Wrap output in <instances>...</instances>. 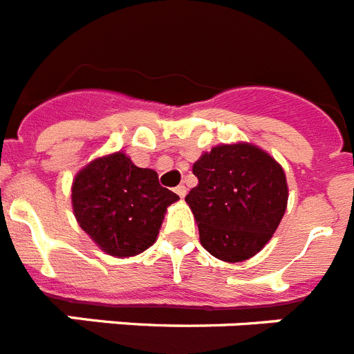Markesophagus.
I'll use <instances>...</instances> for the list:
<instances>
[{"label": "esophagus", "instance_id": "1", "mask_svg": "<svg viewBox=\"0 0 354 354\" xmlns=\"http://www.w3.org/2000/svg\"><path fill=\"white\" fill-rule=\"evenodd\" d=\"M174 192H176V194L183 200V198H185V194H187V187L185 185H178L176 189H174Z\"/></svg>", "mask_w": 354, "mask_h": 354}]
</instances>
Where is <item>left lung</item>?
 Masks as SVG:
<instances>
[{
	"instance_id": "obj_1",
	"label": "left lung",
	"mask_w": 354,
	"mask_h": 354,
	"mask_svg": "<svg viewBox=\"0 0 354 354\" xmlns=\"http://www.w3.org/2000/svg\"><path fill=\"white\" fill-rule=\"evenodd\" d=\"M192 172L198 185L185 201L205 250L232 264L259 254L286 212L283 165L257 145L236 142L201 154Z\"/></svg>"
}]
</instances>
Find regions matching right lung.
Listing matches in <instances>:
<instances>
[{
    "label": "right lung",
    "instance_id": "1",
    "mask_svg": "<svg viewBox=\"0 0 354 354\" xmlns=\"http://www.w3.org/2000/svg\"><path fill=\"white\" fill-rule=\"evenodd\" d=\"M178 194L158 183L124 151L91 160L71 183V207L79 227L108 255L124 259L142 254L158 237L167 207Z\"/></svg>",
    "mask_w": 354,
    "mask_h": 354
}]
</instances>
